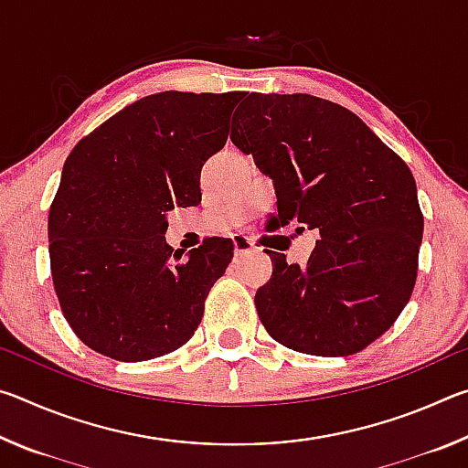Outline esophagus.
I'll return each instance as SVG.
<instances>
[{
	"instance_id": "1",
	"label": "esophagus",
	"mask_w": 468,
	"mask_h": 468,
	"mask_svg": "<svg viewBox=\"0 0 468 468\" xmlns=\"http://www.w3.org/2000/svg\"><path fill=\"white\" fill-rule=\"evenodd\" d=\"M233 250H235V256H245V253H250L256 248H253V243L245 235H235L233 237Z\"/></svg>"
}]
</instances>
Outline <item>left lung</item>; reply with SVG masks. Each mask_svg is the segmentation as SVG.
<instances>
[{"label":"left lung","mask_w":468,"mask_h":468,"mask_svg":"<svg viewBox=\"0 0 468 468\" xmlns=\"http://www.w3.org/2000/svg\"><path fill=\"white\" fill-rule=\"evenodd\" d=\"M231 140L274 181L276 220L320 231L305 266L266 250L274 268L256 292L260 322L299 353L363 351L417 281L423 215L413 173L357 115L312 94H241Z\"/></svg>","instance_id":"left-lung-1"}]
</instances>
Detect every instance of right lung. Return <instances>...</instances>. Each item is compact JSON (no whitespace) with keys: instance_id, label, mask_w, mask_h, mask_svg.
I'll use <instances>...</instances> for the list:
<instances>
[{"instance_id":"1","label":"right lung","mask_w":468,"mask_h":468,"mask_svg":"<svg viewBox=\"0 0 468 468\" xmlns=\"http://www.w3.org/2000/svg\"><path fill=\"white\" fill-rule=\"evenodd\" d=\"M239 99L150 94L66 158L49 208L51 276L63 318L92 351L148 361L194 336L233 241L208 237L181 260L165 241L167 215L202 200V165L225 146Z\"/></svg>"}]
</instances>
